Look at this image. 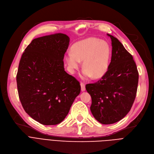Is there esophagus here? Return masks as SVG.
Listing matches in <instances>:
<instances>
[{
    "label": "esophagus",
    "mask_w": 154,
    "mask_h": 154,
    "mask_svg": "<svg viewBox=\"0 0 154 154\" xmlns=\"http://www.w3.org/2000/svg\"><path fill=\"white\" fill-rule=\"evenodd\" d=\"M80 86H81V91H85V85L83 82H80Z\"/></svg>",
    "instance_id": "esophagus-1"
}]
</instances>
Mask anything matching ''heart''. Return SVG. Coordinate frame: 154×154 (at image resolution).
I'll list each match as a JSON object with an SVG mask.
<instances>
[{
  "mask_svg": "<svg viewBox=\"0 0 154 154\" xmlns=\"http://www.w3.org/2000/svg\"><path fill=\"white\" fill-rule=\"evenodd\" d=\"M111 48L104 40L88 38L72 45L71 52L66 56L68 68L71 73L80 66L83 61V78L102 77L107 72L111 57Z\"/></svg>",
  "mask_w": 154,
  "mask_h": 154,
  "instance_id": "1",
  "label": "heart"
}]
</instances>
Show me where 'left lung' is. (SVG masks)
<instances>
[{
  "instance_id": "1",
  "label": "left lung",
  "mask_w": 154,
  "mask_h": 154,
  "mask_svg": "<svg viewBox=\"0 0 154 154\" xmlns=\"http://www.w3.org/2000/svg\"><path fill=\"white\" fill-rule=\"evenodd\" d=\"M112 40V57L106 74L85 88L92 97L91 110L102 124L122 119L131 110L139 82V72L132 55L119 40L107 34Z\"/></svg>"
}]
</instances>
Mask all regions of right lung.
Masks as SVG:
<instances>
[{"label":"right lung","mask_w":154,"mask_h":154,"mask_svg":"<svg viewBox=\"0 0 154 154\" xmlns=\"http://www.w3.org/2000/svg\"><path fill=\"white\" fill-rule=\"evenodd\" d=\"M69 41L61 33L35 38L20 60L16 80L22 106L45 125L62 122L80 92L79 82L63 67Z\"/></svg>","instance_id":"1"}]
</instances>
